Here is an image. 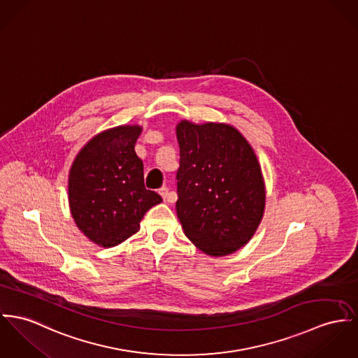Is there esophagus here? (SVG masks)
Segmentation results:
<instances>
[{"label": "esophagus", "mask_w": 358, "mask_h": 358, "mask_svg": "<svg viewBox=\"0 0 358 358\" xmlns=\"http://www.w3.org/2000/svg\"><path fill=\"white\" fill-rule=\"evenodd\" d=\"M158 192H159V194H161L164 199H169V188H167V187H162Z\"/></svg>", "instance_id": "1"}]
</instances>
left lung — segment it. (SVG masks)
Segmentation results:
<instances>
[{
	"label": "left lung",
	"mask_w": 358,
	"mask_h": 358,
	"mask_svg": "<svg viewBox=\"0 0 358 358\" xmlns=\"http://www.w3.org/2000/svg\"><path fill=\"white\" fill-rule=\"evenodd\" d=\"M176 134L180 145L176 210L182 230L210 256L234 253L253 237L266 208L257 157L229 124L181 120Z\"/></svg>",
	"instance_id": "left-lung-1"
}]
</instances>
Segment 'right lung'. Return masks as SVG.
<instances>
[{
	"label": "right lung",
	"instance_id": "right-lung-1",
	"mask_svg": "<svg viewBox=\"0 0 358 358\" xmlns=\"http://www.w3.org/2000/svg\"><path fill=\"white\" fill-rule=\"evenodd\" d=\"M140 125H121L91 138L69 170L68 199L83 234L111 248L138 233L140 220L162 197L144 187L143 162L135 152Z\"/></svg>",
	"mask_w": 358,
	"mask_h": 358
}]
</instances>
